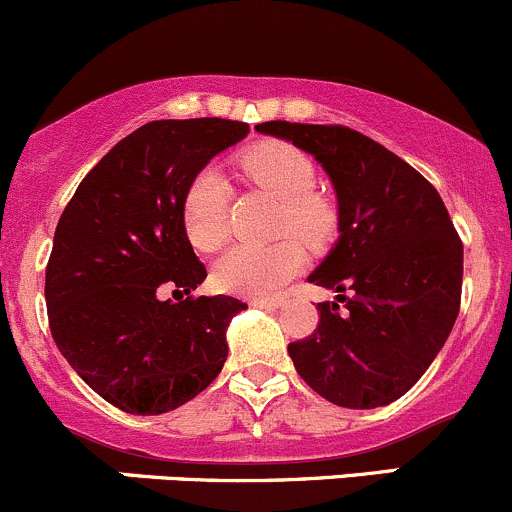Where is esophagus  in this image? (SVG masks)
I'll list each match as a JSON object with an SVG mask.
<instances>
[{"label": "esophagus", "instance_id": "1", "mask_svg": "<svg viewBox=\"0 0 512 512\" xmlns=\"http://www.w3.org/2000/svg\"><path fill=\"white\" fill-rule=\"evenodd\" d=\"M283 300L281 298H254L251 300V305H256V308H278V305H281Z\"/></svg>", "mask_w": 512, "mask_h": 512}]
</instances>
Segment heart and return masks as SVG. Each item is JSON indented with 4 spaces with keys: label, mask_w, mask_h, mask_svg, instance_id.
<instances>
[{
    "label": "heart",
    "mask_w": 512,
    "mask_h": 512,
    "mask_svg": "<svg viewBox=\"0 0 512 512\" xmlns=\"http://www.w3.org/2000/svg\"><path fill=\"white\" fill-rule=\"evenodd\" d=\"M246 177L281 199L278 234H295L313 249L330 244L337 234V209L315 192V162L288 142H261L241 157ZM182 224L194 249L212 254L229 239V184L214 167H204L187 184L182 197ZM303 246L283 239L268 246H234L214 266V286L224 293L261 298L303 271Z\"/></svg>",
    "instance_id": "b5f03b06"
}]
</instances>
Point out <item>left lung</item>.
<instances>
[{
  "label": "left lung",
  "mask_w": 512,
  "mask_h": 512,
  "mask_svg": "<svg viewBox=\"0 0 512 512\" xmlns=\"http://www.w3.org/2000/svg\"><path fill=\"white\" fill-rule=\"evenodd\" d=\"M258 133L310 152L333 179L340 239L310 273L337 303L288 345L310 389L337 407L374 409L419 382L461 308L463 244L434 184L345 125L271 120Z\"/></svg>",
  "instance_id": "left-lung-1"
}]
</instances>
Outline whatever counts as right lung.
<instances>
[{
	"label": "right lung",
	"instance_id": "obj_1",
	"mask_svg": "<svg viewBox=\"0 0 512 512\" xmlns=\"http://www.w3.org/2000/svg\"><path fill=\"white\" fill-rule=\"evenodd\" d=\"M249 135L239 120H152L83 177L46 266L56 347L78 377L128 414L182 407L217 379L226 328L246 308L192 295L207 278L182 224L192 177ZM172 290L177 304L160 301Z\"/></svg>",
	"mask_w": 512,
	"mask_h": 512
}]
</instances>
